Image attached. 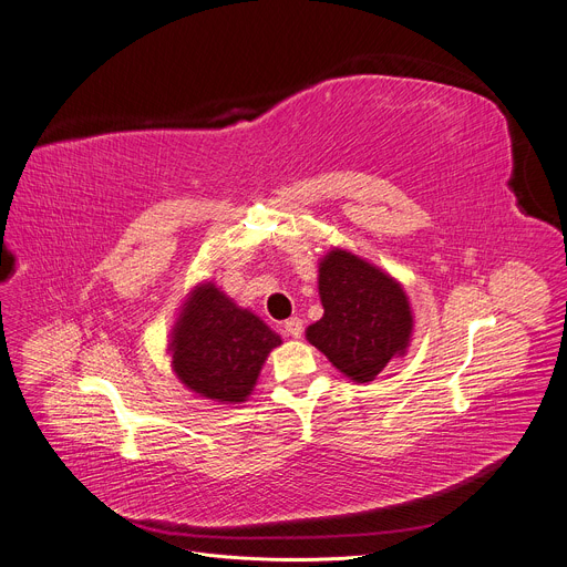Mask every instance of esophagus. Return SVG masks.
I'll list each match as a JSON object with an SVG mask.
<instances>
[{
    "mask_svg": "<svg viewBox=\"0 0 567 567\" xmlns=\"http://www.w3.org/2000/svg\"><path fill=\"white\" fill-rule=\"evenodd\" d=\"M282 332L287 334V337H293V339H300L302 337V321L300 319H289V321H285V326H282Z\"/></svg>",
    "mask_w": 567,
    "mask_h": 567,
    "instance_id": "34e87169",
    "label": "esophagus"
}]
</instances>
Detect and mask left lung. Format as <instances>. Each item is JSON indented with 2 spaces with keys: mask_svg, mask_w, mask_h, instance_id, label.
I'll return each mask as SVG.
<instances>
[{
  "mask_svg": "<svg viewBox=\"0 0 567 567\" xmlns=\"http://www.w3.org/2000/svg\"><path fill=\"white\" fill-rule=\"evenodd\" d=\"M319 298L323 317L305 337L350 382L369 384L406 354L414 310L402 282L384 269L332 246L319 260Z\"/></svg>",
  "mask_w": 567,
  "mask_h": 567,
  "instance_id": "1",
  "label": "left lung"
}]
</instances>
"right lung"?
I'll use <instances>...</instances> for the list:
<instances>
[{
    "instance_id": "1",
    "label": "right lung",
    "mask_w": 567,
    "mask_h": 567,
    "mask_svg": "<svg viewBox=\"0 0 567 567\" xmlns=\"http://www.w3.org/2000/svg\"><path fill=\"white\" fill-rule=\"evenodd\" d=\"M280 343V334L260 317L205 280L178 307L167 352L174 375L187 391L217 404H241Z\"/></svg>"
}]
</instances>
